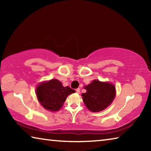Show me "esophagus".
Wrapping results in <instances>:
<instances>
[{
	"instance_id": "1",
	"label": "esophagus",
	"mask_w": 151,
	"mask_h": 151,
	"mask_svg": "<svg viewBox=\"0 0 151 151\" xmlns=\"http://www.w3.org/2000/svg\"><path fill=\"white\" fill-rule=\"evenodd\" d=\"M76 93H77L78 94L80 93V88H76Z\"/></svg>"
}]
</instances>
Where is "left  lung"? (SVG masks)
<instances>
[{
    "label": "left lung",
    "instance_id": "8db88e82",
    "mask_svg": "<svg viewBox=\"0 0 151 151\" xmlns=\"http://www.w3.org/2000/svg\"><path fill=\"white\" fill-rule=\"evenodd\" d=\"M86 90L83 93V100L88 110L92 112H100L105 109L113 101L116 95L115 86L106 82L94 80L85 86Z\"/></svg>",
    "mask_w": 151,
    "mask_h": 151
}]
</instances>
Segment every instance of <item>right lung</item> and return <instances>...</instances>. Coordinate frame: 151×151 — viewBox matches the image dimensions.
I'll return each instance as SVG.
<instances>
[{
	"label": "right lung",
	"instance_id": "1",
	"mask_svg": "<svg viewBox=\"0 0 151 151\" xmlns=\"http://www.w3.org/2000/svg\"><path fill=\"white\" fill-rule=\"evenodd\" d=\"M75 92L69 86H63L57 79L43 82L36 88V94L40 104L50 111H59L66 97Z\"/></svg>",
	"mask_w": 151,
	"mask_h": 151
}]
</instances>
